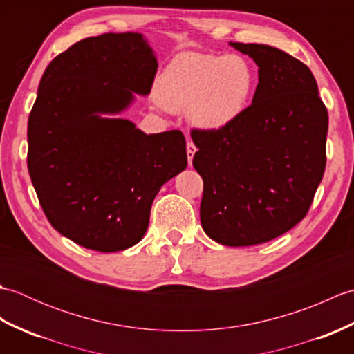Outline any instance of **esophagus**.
<instances>
[{
    "instance_id": "esophagus-1",
    "label": "esophagus",
    "mask_w": 354,
    "mask_h": 354,
    "mask_svg": "<svg viewBox=\"0 0 354 354\" xmlns=\"http://www.w3.org/2000/svg\"><path fill=\"white\" fill-rule=\"evenodd\" d=\"M196 146L193 145V141H189L187 142V158H189V165H192V162H193V156H194V153H196Z\"/></svg>"
}]
</instances>
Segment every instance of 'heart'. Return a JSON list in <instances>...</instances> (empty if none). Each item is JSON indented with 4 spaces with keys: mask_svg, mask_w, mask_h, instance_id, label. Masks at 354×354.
Wrapping results in <instances>:
<instances>
[{
    "mask_svg": "<svg viewBox=\"0 0 354 354\" xmlns=\"http://www.w3.org/2000/svg\"><path fill=\"white\" fill-rule=\"evenodd\" d=\"M255 76L240 55L185 53L165 66L158 100L171 112H187L202 131H221L242 117L252 99Z\"/></svg>",
    "mask_w": 354,
    "mask_h": 354,
    "instance_id": "1",
    "label": "heart"
}]
</instances>
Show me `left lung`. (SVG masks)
<instances>
[{
    "mask_svg": "<svg viewBox=\"0 0 354 354\" xmlns=\"http://www.w3.org/2000/svg\"><path fill=\"white\" fill-rule=\"evenodd\" d=\"M259 66L251 106L221 131H192L204 179L201 223L225 246L269 242L303 221L324 175L328 114L309 66L265 44L230 42Z\"/></svg>",
    "mask_w": 354,
    "mask_h": 354,
    "instance_id": "1",
    "label": "left lung"
}]
</instances>
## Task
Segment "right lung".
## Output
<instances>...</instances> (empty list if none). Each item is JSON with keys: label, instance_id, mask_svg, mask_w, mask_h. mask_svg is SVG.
<instances>
[{"label": "right lung", "instance_id": "right-lung-1", "mask_svg": "<svg viewBox=\"0 0 354 354\" xmlns=\"http://www.w3.org/2000/svg\"><path fill=\"white\" fill-rule=\"evenodd\" d=\"M158 68L141 33L86 37L45 68L28 117L27 165L53 228L117 252L146 234L161 187L187 167L181 131L145 133L122 114Z\"/></svg>", "mask_w": 354, "mask_h": 354}]
</instances>
